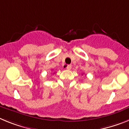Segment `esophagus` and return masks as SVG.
<instances>
[{"label":"esophagus","instance_id":"obj_1","mask_svg":"<svg viewBox=\"0 0 129 129\" xmlns=\"http://www.w3.org/2000/svg\"><path fill=\"white\" fill-rule=\"evenodd\" d=\"M66 68H67V70H70L72 68V65H70V64H67V67H66Z\"/></svg>","mask_w":129,"mask_h":129}]
</instances>
